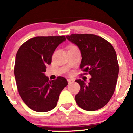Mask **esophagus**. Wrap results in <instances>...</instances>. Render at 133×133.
Segmentation results:
<instances>
[{
  "label": "esophagus",
  "mask_w": 133,
  "mask_h": 133,
  "mask_svg": "<svg viewBox=\"0 0 133 133\" xmlns=\"http://www.w3.org/2000/svg\"><path fill=\"white\" fill-rule=\"evenodd\" d=\"M74 81L73 80V79H68V82L69 84H70L72 83V82H74Z\"/></svg>",
  "instance_id": "obj_1"
}]
</instances>
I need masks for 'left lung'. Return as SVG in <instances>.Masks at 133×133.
I'll use <instances>...</instances> for the list:
<instances>
[{
    "label": "left lung",
    "instance_id": "1",
    "mask_svg": "<svg viewBox=\"0 0 133 133\" xmlns=\"http://www.w3.org/2000/svg\"><path fill=\"white\" fill-rule=\"evenodd\" d=\"M66 38L80 50L84 74L91 76L88 84L76 80L81 86L75 96L76 103L86 111L99 109L111 99L116 86L119 65L115 50L109 42L94 34H72Z\"/></svg>",
    "mask_w": 133,
    "mask_h": 133
}]
</instances>
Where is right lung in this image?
Wrapping results in <instances>:
<instances>
[{
	"instance_id": "add662e5",
	"label": "right lung",
	"mask_w": 133,
	"mask_h": 133,
	"mask_svg": "<svg viewBox=\"0 0 133 133\" xmlns=\"http://www.w3.org/2000/svg\"><path fill=\"white\" fill-rule=\"evenodd\" d=\"M65 40L64 36L34 37L23 44L17 52V87L23 101L33 111L44 112L54 109L61 92L68 85L64 77L49 81L44 74L55 49Z\"/></svg>"
}]
</instances>
